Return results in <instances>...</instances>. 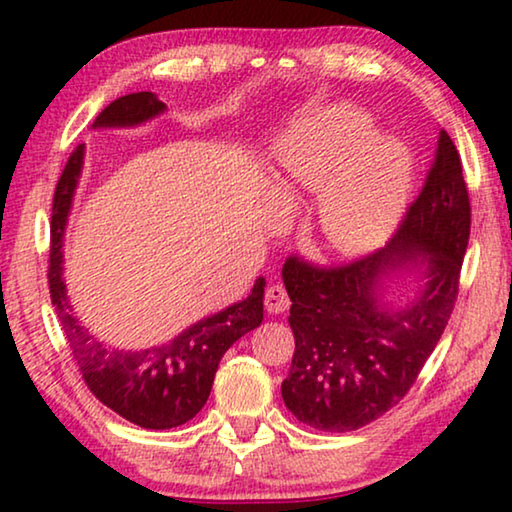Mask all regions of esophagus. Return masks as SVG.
Instances as JSON below:
<instances>
[{
  "label": "esophagus",
  "instance_id": "1",
  "mask_svg": "<svg viewBox=\"0 0 512 512\" xmlns=\"http://www.w3.org/2000/svg\"><path fill=\"white\" fill-rule=\"evenodd\" d=\"M264 305L268 314H282V311H287L291 305L287 289H284L282 284H271V287L266 289Z\"/></svg>",
  "mask_w": 512,
  "mask_h": 512
}]
</instances>
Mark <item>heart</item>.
<instances>
[{
	"label": "heart",
	"mask_w": 512,
	"mask_h": 512,
	"mask_svg": "<svg viewBox=\"0 0 512 512\" xmlns=\"http://www.w3.org/2000/svg\"><path fill=\"white\" fill-rule=\"evenodd\" d=\"M284 189L320 196V230L336 253L368 255L395 235L411 201L415 162L361 108L339 103L302 117L275 146Z\"/></svg>",
	"instance_id": "heart-1"
}]
</instances>
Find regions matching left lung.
<instances>
[{
  "label": "left lung",
  "mask_w": 512,
  "mask_h": 512,
  "mask_svg": "<svg viewBox=\"0 0 512 512\" xmlns=\"http://www.w3.org/2000/svg\"><path fill=\"white\" fill-rule=\"evenodd\" d=\"M470 216L461 158L440 131L427 183L391 244L341 268L284 264L296 352L282 400L300 422L354 431L409 393L452 316ZM397 283L416 287L393 301Z\"/></svg>",
  "instance_id": "8db88e82"
}]
</instances>
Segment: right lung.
Instances as JSON below:
<instances>
[{
    "mask_svg": "<svg viewBox=\"0 0 512 512\" xmlns=\"http://www.w3.org/2000/svg\"><path fill=\"white\" fill-rule=\"evenodd\" d=\"M167 112L153 92H135L112 101L92 128H137ZM85 160L81 144L65 164L54 194L49 248V293L60 327L72 348L85 384L97 400L144 429H173L192 420L210 397L223 354L264 320V277L248 298L189 325L171 341L142 350L115 348L99 341L74 314L65 284V232Z\"/></svg>",
    "mask_w": 512,
    "mask_h": 512,
    "instance_id": "add662e5",
    "label": "right lung"
}]
</instances>
